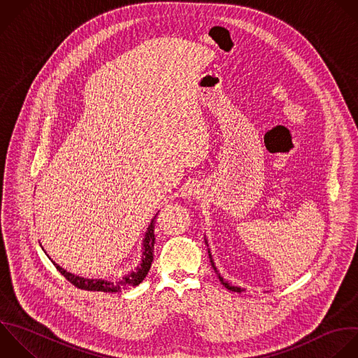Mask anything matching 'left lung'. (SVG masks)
Listing matches in <instances>:
<instances>
[{"label": "left lung", "mask_w": 358, "mask_h": 358, "mask_svg": "<svg viewBox=\"0 0 358 358\" xmlns=\"http://www.w3.org/2000/svg\"><path fill=\"white\" fill-rule=\"evenodd\" d=\"M204 242H206V245H207V248H208V242H207V238H206V236H204ZM208 256H210L211 267L215 270V273H217V275H218L221 284H222L225 288H228V289H231V291H234V292H242V291H245V288H241V287H236V285H231L228 281H225V280L221 277V274L218 273V270H217V267H215V263H214V260H213V256H211V253H210V249H208Z\"/></svg>", "instance_id": "8db88e82"}]
</instances>
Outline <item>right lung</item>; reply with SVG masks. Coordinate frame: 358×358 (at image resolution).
I'll return each instance as SVG.
<instances>
[{
  "label": "right lung",
  "instance_id": "1",
  "mask_svg": "<svg viewBox=\"0 0 358 358\" xmlns=\"http://www.w3.org/2000/svg\"><path fill=\"white\" fill-rule=\"evenodd\" d=\"M158 214L154 215V218L151 220L145 236L143 239V255H141V263L131 271H129L123 278L117 280V281H110V280H103V278H88V277H83L74 273L67 271L66 268H63L62 266H59L55 260L53 264L57 267V270L71 282L74 284L77 288L81 289H88V291H102V292H120L123 289H127L130 287H136L138 285L145 275L148 274L150 268H151V263L154 260V243H155V235H154V228H155V218Z\"/></svg>",
  "mask_w": 358,
  "mask_h": 358
}]
</instances>
